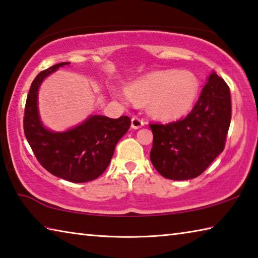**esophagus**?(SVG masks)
I'll return each instance as SVG.
<instances>
[{
	"mask_svg": "<svg viewBox=\"0 0 258 258\" xmlns=\"http://www.w3.org/2000/svg\"><path fill=\"white\" fill-rule=\"evenodd\" d=\"M143 125H145V119L141 118V117H139V116L133 117V118H132V128L138 130L140 127H142Z\"/></svg>",
	"mask_w": 258,
	"mask_h": 258,
	"instance_id": "1",
	"label": "esophagus"
}]
</instances>
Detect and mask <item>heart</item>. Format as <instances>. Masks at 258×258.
I'll return each mask as SVG.
<instances>
[{"instance_id": "obj_1", "label": "heart", "mask_w": 258, "mask_h": 258, "mask_svg": "<svg viewBox=\"0 0 258 258\" xmlns=\"http://www.w3.org/2000/svg\"><path fill=\"white\" fill-rule=\"evenodd\" d=\"M199 82L186 71H159L133 81L130 91H123L126 101L134 98L151 102V111L163 119L180 118L190 110L197 99Z\"/></svg>"}]
</instances>
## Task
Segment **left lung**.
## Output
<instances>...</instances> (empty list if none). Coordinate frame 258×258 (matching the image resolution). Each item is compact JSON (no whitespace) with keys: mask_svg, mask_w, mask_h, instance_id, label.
Here are the masks:
<instances>
[{"mask_svg":"<svg viewBox=\"0 0 258 258\" xmlns=\"http://www.w3.org/2000/svg\"><path fill=\"white\" fill-rule=\"evenodd\" d=\"M231 121L230 89L213 72L190 113L168 124H150V160L161 176L190 180L205 172L224 150Z\"/></svg>","mask_w":258,"mask_h":258,"instance_id":"8db88e82","label":"left lung"}]
</instances>
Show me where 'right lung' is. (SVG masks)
I'll return each mask as SVG.
<instances>
[{"mask_svg":"<svg viewBox=\"0 0 258 258\" xmlns=\"http://www.w3.org/2000/svg\"><path fill=\"white\" fill-rule=\"evenodd\" d=\"M69 63H56L35 77L26 100L24 132L38 163L47 172L69 182L84 183L106 171L117 142L130 128L131 118L93 115L66 132L45 128L38 115V89L45 77Z\"/></svg>","mask_w":258,"mask_h":258,"instance_id":"obj_1","label":"right lung"}]
</instances>
